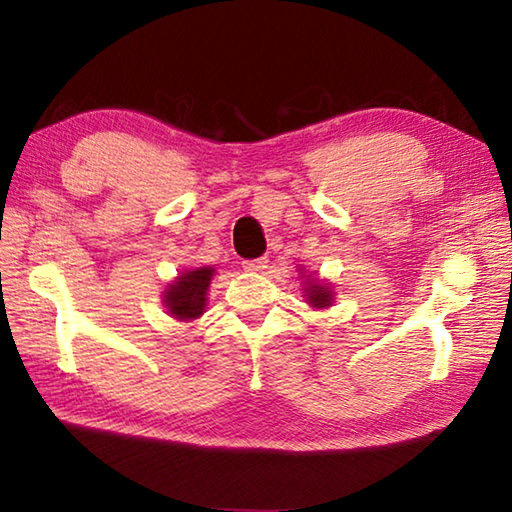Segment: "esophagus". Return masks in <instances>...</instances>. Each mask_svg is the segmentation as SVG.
<instances>
[{
    "mask_svg": "<svg viewBox=\"0 0 512 512\" xmlns=\"http://www.w3.org/2000/svg\"><path fill=\"white\" fill-rule=\"evenodd\" d=\"M268 266V259L266 257H257V259H246L244 268L248 273H262L264 268Z\"/></svg>",
    "mask_w": 512,
    "mask_h": 512,
    "instance_id": "esophagus-1",
    "label": "esophagus"
}]
</instances>
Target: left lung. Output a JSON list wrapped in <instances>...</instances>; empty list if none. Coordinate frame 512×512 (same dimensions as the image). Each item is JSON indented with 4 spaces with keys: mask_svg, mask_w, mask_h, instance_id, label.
<instances>
[{
    "mask_svg": "<svg viewBox=\"0 0 512 512\" xmlns=\"http://www.w3.org/2000/svg\"><path fill=\"white\" fill-rule=\"evenodd\" d=\"M302 273V293H305V302L314 309H327L334 302V289L327 280H320L318 273H305V268H300Z\"/></svg>",
    "mask_w": 512,
    "mask_h": 512,
    "instance_id": "obj_1",
    "label": "left lung"
}]
</instances>
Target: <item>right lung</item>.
I'll return each instance as SVG.
<instances>
[{
  "label": "right lung",
  "mask_w": 512,
  "mask_h": 512,
  "mask_svg": "<svg viewBox=\"0 0 512 512\" xmlns=\"http://www.w3.org/2000/svg\"><path fill=\"white\" fill-rule=\"evenodd\" d=\"M214 266H198L192 271H180L176 280L167 284L162 291V305L171 318L180 323H192L205 314L207 291H210Z\"/></svg>",
  "instance_id": "right-lung-1"
}]
</instances>
